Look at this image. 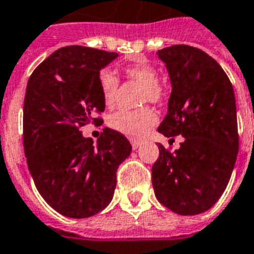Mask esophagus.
Listing matches in <instances>:
<instances>
[{
    "instance_id": "34e87169",
    "label": "esophagus",
    "mask_w": 254,
    "mask_h": 254,
    "mask_svg": "<svg viewBox=\"0 0 254 254\" xmlns=\"http://www.w3.org/2000/svg\"><path fill=\"white\" fill-rule=\"evenodd\" d=\"M130 144H131V148L137 149L141 144H142V142H141L140 140H130Z\"/></svg>"
}]
</instances>
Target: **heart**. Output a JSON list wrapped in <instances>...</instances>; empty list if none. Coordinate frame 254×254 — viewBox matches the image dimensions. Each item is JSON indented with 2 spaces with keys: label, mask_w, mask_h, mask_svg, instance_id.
Wrapping results in <instances>:
<instances>
[{
  "label": "heart",
  "mask_w": 254,
  "mask_h": 254,
  "mask_svg": "<svg viewBox=\"0 0 254 254\" xmlns=\"http://www.w3.org/2000/svg\"><path fill=\"white\" fill-rule=\"evenodd\" d=\"M125 78L142 85L141 104L164 101L166 96L165 85L158 81V70L144 58H134L123 66ZM98 86L102 100L106 106H113L119 93L120 80L109 70H102L98 74ZM157 116L149 106L135 110H119L109 117L108 125L113 130L127 137H142L154 125Z\"/></svg>",
  "instance_id": "1"
}]
</instances>
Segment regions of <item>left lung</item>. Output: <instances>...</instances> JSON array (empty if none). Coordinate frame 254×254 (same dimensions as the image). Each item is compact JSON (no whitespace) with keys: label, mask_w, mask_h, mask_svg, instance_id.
<instances>
[{"label":"left lung","mask_w":254,"mask_h":254,"mask_svg":"<svg viewBox=\"0 0 254 254\" xmlns=\"http://www.w3.org/2000/svg\"><path fill=\"white\" fill-rule=\"evenodd\" d=\"M172 82L168 114L158 131L183 135L173 153L158 144L152 166L154 194L183 216L206 212L229 183L239 153L235 92L218 63L204 50L173 45L158 50ZM173 140V138H170Z\"/></svg>","instance_id":"obj_1"}]
</instances>
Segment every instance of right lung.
Returning a JSON list of instances; mask_svg holds the SVG:
<instances>
[{"mask_svg":"<svg viewBox=\"0 0 254 254\" xmlns=\"http://www.w3.org/2000/svg\"><path fill=\"white\" fill-rule=\"evenodd\" d=\"M117 53L86 46L56 50L34 69L24 101V149L37 190L71 218L94 216L113 198L116 172L131 145L105 127L97 145L80 129L102 123L98 74Z\"/></svg>","mask_w":254,"mask_h":254,"instance_id":"right-lung-1","label":"right lung"}]
</instances>
